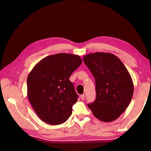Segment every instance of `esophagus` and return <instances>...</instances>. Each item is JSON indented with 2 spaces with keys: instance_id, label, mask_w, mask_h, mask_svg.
Returning a JSON list of instances; mask_svg holds the SVG:
<instances>
[{
  "instance_id": "obj_1",
  "label": "esophagus",
  "mask_w": 151,
  "mask_h": 151,
  "mask_svg": "<svg viewBox=\"0 0 151 151\" xmlns=\"http://www.w3.org/2000/svg\"><path fill=\"white\" fill-rule=\"evenodd\" d=\"M81 100H83V101H84V100L85 99V94H82L81 96Z\"/></svg>"
}]
</instances>
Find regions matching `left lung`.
<instances>
[{
  "mask_svg": "<svg viewBox=\"0 0 151 151\" xmlns=\"http://www.w3.org/2000/svg\"><path fill=\"white\" fill-rule=\"evenodd\" d=\"M92 73L96 98L88 104L93 115L104 122L115 120L129 106L134 93L131 76L122 62L110 53L95 52L84 56Z\"/></svg>",
  "mask_w": 151,
  "mask_h": 151,
  "instance_id": "left-lung-1",
  "label": "left lung"
}]
</instances>
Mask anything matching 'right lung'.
<instances>
[{
	"mask_svg": "<svg viewBox=\"0 0 151 151\" xmlns=\"http://www.w3.org/2000/svg\"><path fill=\"white\" fill-rule=\"evenodd\" d=\"M82 62L79 55L57 53L43 58L29 72L28 99L42 121L60 125L70 116L78 95L69 78Z\"/></svg>",
	"mask_w": 151,
	"mask_h": 151,
	"instance_id": "right-lung-1",
	"label": "right lung"
}]
</instances>
